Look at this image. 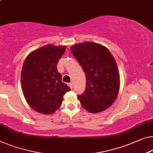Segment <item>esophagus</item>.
<instances>
[{"instance_id": "esophagus-1", "label": "esophagus", "mask_w": 153, "mask_h": 153, "mask_svg": "<svg viewBox=\"0 0 153 153\" xmlns=\"http://www.w3.org/2000/svg\"><path fill=\"white\" fill-rule=\"evenodd\" d=\"M68 85H69V87L72 89V88H73V83L72 82H70V83L68 84Z\"/></svg>"}]
</instances>
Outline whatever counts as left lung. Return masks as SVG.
<instances>
[{"label":"left lung","instance_id":"left-lung-1","mask_svg":"<svg viewBox=\"0 0 153 153\" xmlns=\"http://www.w3.org/2000/svg\"><path fill=\"white\" fill-rule=\"evenodd\" d=\"M71 50L86 75V89L77 96L82 106L93 113L106 110L120 89V74L113 55L103 45L92 42L75 45Z\"/></svg>","mask_w":153,"mask_h":153}]
</instances>
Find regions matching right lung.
Wrapping results in <instances>:
<instances>
[{
    "mask_svg": "<svg viewBox=\"0 0 153 153\" xmlns=\"http://www.w3.org/2000/svg\"><path fill=\"white\" fill-rule=\"evenodd\" d=\"M66 47L47 45L28 55L21 71V87L25 98L34 111L51 114L60 108L63 95L71 88L62 82L57 70Z\"/></svg>",
    "mask_w": 153,
    "mask_h": 153,
    "instance_id": "add662e5",
    "label": "right lung"
}]
</instances>
